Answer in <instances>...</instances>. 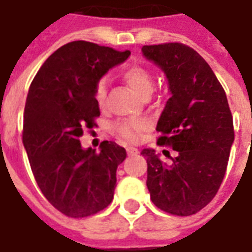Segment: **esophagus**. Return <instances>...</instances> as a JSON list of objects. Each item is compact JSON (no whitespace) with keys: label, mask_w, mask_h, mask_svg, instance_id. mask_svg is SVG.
Instances as JSON below:
<instances>
[{"label":"esophagus","mask_w":252,"mask_h":252,"mask_svg":"<svg viewBox=\"0 0 252 252\" xmlns=\"http://www.w3.org/2000/svg\"><path fill=\"white\" fill-rule=\"evenodd\" d=\"M126 151H127V155H138L139 154V151H138V148L135 147H127L126 148Z\"/></svg>","instance_id":"1"}]
</instances>
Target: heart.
<instances>
[{
    "label": "heart",
    "instance_id": "heart-1",
    "mask_svg": "<svg viewBox=\"0 0 252 252\" xmlns=\"http://www.w3.org/2000/svg\"><path fill=\"white\" fill-rule=\"evenodd\" d=\"M122 77L126 81L128 87L132 91L136 92L138 94L147 97L154 87V77L150 73L147 68L142 65H131L127 69H125ZM94 97L95 104L98 108H104L105 101H106V85L105 81H98L94 87ZM148 127V122L146 120H127L120 121L114 126V131L121 139L127 140V142H135L140 136V134L146 131Z\"/></svg>",
    "mask_w": 252,
    "mask_h": 252
}]
</instances>
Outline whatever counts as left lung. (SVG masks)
Returning <instances> with one entry per match:
<instances>
[{
    "mask_svg": "<svg viewBox=\"0 0 252 252\" xmlns=\"http://www.w3.org/2000/svg\"><path fill=\"white\" fill-rule=\"evenodd\" d=\"M143 55L161 68L172 95L158 121V144L176 151L171 165L144 148L147 184L159 209L192 216L217 194L234 142L226 93L204 58L183 43L143 46Z\"/></svg>",
    "mask_w": 252,
    "mask_h": 252,
    "instance_id": "left-lung-1",
    "label": "left lung"
}]
</instances>
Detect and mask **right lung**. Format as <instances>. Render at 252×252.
<instances>
[{"mask_svg": "<svg viewBox=\"0 0 252 252\" xmlns=\"http://www.w3.org/2000/svg\"><path fill=\"white\" fill-rule=\"evenodd\" d=\"M130 51L76 40L58 48L30 85L23 117V146L43 196L60 213L84 218L113 201L117 167L126 150L104 140L99 153L84 150L80 136L95 126L94 87Z\"/></svg>", "mask_w": 252, "mask_h": 252, "instance_id": "right-lung-1", "label": "right lung"}]
</instances>
